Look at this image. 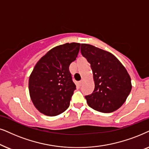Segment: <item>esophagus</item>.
<instances>
[{
	"label": "esophagus",
	"mask_w": 149,
	"mask_h": 149,
	"mask_svg": "<svg viewBox=\"0 0 149 149\" xmlns=\"http://www.w3.org/2000/svg\"><path fill=\"white\" fill-rule=\"evenodd\" d=\"M82 84H83V80H81L79 82V85H80V86H82Z\"/></svg>",
	"instance_id": "obj_1"
}]
</instances>
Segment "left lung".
Masks as SVG:
<instances>
[{
    "mask_svg": "<svg viewBox=\"0 0 149 149\" xmlns=\"http://www.w3.org/2000/svg\"><path fill=\"white\" fill-rule=\"evenodd\" d=\"M81 54L91 64L95 88L85 98L91 108L110 113L118 110L132 90L131 78L121 63L112 53L86 43L81 44Z\"/></svg>",
    "mask_w": 149,
    "mask_h": 149,
    "instance_id": "obj_1",
    "label": "left lung"
}]
</instances>
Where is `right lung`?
<instances>
[{"label":"right lung","mask_w":149,"mask_h":149,"mask_svg":"<svg viewBox=\"0 0 149 149\" xmlns=\"http://www.w3.org/2000/svg\"><path fill=\"white\" fill-rule=\"evenodd\" d=\"M80 46L73 42L53 47L35 65L29 77V94L42 114L57 116L69 108L76 89L69 67L78 56Z\"/></svg>","instance_id":"1"}]
</instances>
